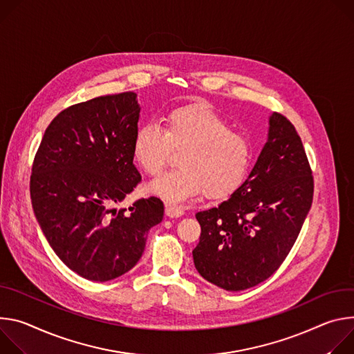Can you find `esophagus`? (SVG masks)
<instances>
[{
	"instance_id": "34e87169",
	"label": "esophagus",
	"mask_w": 354,
	"mask_h": 354,
	"mask_svg": "<svg viewBox=\"0 0 354 354\" xmlns=\"http://www.w3.org/2000/svg\"><path fill=\"white\" fill-rule=\"evenodd\" d=\"M166 215L170 218H178L184 215V208L176 204H166Z\"/></svg>"
}]
</instances>
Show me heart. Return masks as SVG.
I'll return each instance as SVG.
<instances>
[{"instance_id":"obj_1","label":"heart","mask_w":354,"mask_h":354,"mask_svg":"<svg viewBox=\"0 0 354 354\" xmlns=\"http://www.w3.org/2000/svg\"><path fill=\"white\" fill-rule=\"evenodd\" d=\"M173 149L185 150L177 170L154 178L149 188L167 201H184L204 191L209 198H225L245 181L252 165L249 139L230 131V125L205 104L171 109L165 129L156 122L138 128L132 151L139 166L150 176L167 165Z\"/></svg>"}]
</instances>
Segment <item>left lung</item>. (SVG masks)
<instances>
[{
	"mask_svg": "<svg viewBox=\"0 0 354 354\" xmlns=\"http://www.w3.org/2000/svg\"><path fill=\"white\" fill-rule=\"evenodd\" d=\"M312 197L301 138L286 116L272 112L267 142L245 183L218 207L195 214L201 225L195 268L226 291L267 280L294 246Z\"/></svg>",
	"mask_w": 354,
	"mask_h": 354,
	"instance_id": "left-lung-1",
	"label": "left lung"
}]
</instances>
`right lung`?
I'll return each instance as SVG.
<instances>
[{
    "instance_id": "obj_1",
    "label": "right lung",
    "mask_w": 354,
    "mask_h": 354,
    "mask_svg": "<svg viewBox=\"0 0 354 354\" xmlns=\"http://www.w3.org/2000/svg\"><path fill=\"white\" fill-rule=\"evenodd\" d=\"M139 113L131 91L71 105L50 122L35 156L30 200L37 223L59 259L91 281L135 267L149 229L165 215L157 197L118 208L142 178L132 151Z\"/></svg>"
}]
</instances>
